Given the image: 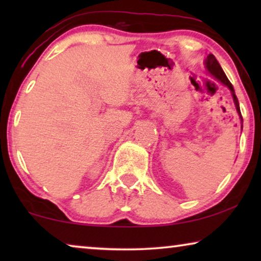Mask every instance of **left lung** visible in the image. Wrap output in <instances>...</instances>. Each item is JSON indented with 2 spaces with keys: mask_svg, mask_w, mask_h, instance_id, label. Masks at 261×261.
<instances>
[{
  "mask_svg": "<svg viewBox=\"0 0 261 261\" xmlns=\"http://www.w3.org/2000/svg\"><path fill=\"white\" fill-rule=\"evenodd\" d=\"M204 64H205L206 70H208V72H210V74H212L213 77H215L217 81H220L221 83L226 85V87L231 91V96H233L235 107H237L238 114H239V116H240V120H241V122H242V116H241V112H240V106H239V101H238L237 95H235V92H234L233 85H231L229 80H228V78H227L226 73L223 72L222 67H221L219 62H217V60H216L215 56H214V55H208V56H206V59H205V63H204ZM241 127H242V124H241Z\"/></svg>",
  "mask_w": 261,
  "mask_h": 261,
  "instance_id": "1",
  "label": "left lung"
}]
</instances>
